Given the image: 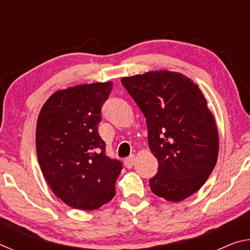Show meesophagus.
I'll use <instances>...</instances> for the list:
<instances>
[{
	"label": "esophagus",
	"mask_w": 250,
	"mask_h": 250,
	"mask_svg": "<svg viewBox=\"0 0 250 250\" xmlns=\"http://www.w3.org/2000/svg\"><path fill=\"white\" fill-rule=\"evenodd\" d=\"M134 162H135V156L134 155H130L129 158L125 159V166L128 168L132 167L134 166Z\"/></svg>",
	"instance_id": "34e87169"
}]
</instances>
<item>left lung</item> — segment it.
I'll use <instances>...</instances> for the list:
<instances>
[{
    "mask_svg": "<svg viewBox=\"0 0 250 250\" xmlns=\"http://www.w3.org/2000/svg\"><path fill=\"white\" fill-rule=\"evenodd\" d=\"M121 83L146 117L149 147L159 161L151 191L168 202L193 195L214 170L219 150L216 121L203 92L185 75L168 70Z\"/></svg>",
    "mask_w": 250,
    "mask_h": 250,
    "instance_id": "obj_1",
    "label": "left lung"
}]
</instances>
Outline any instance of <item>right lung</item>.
I'll return each mask as SVG.
<instances>
[{
	"label": "right lung",
	"instance_id": "obj_1",
	"mask_svg": "<svg viewBox=\"0 0 250 250\" xmlns=\"http://www.w3.org/2000/svg\"><path fill=\"white\" fill-rule=\"evenodd\" d=\"M112 82L77 84L46 100L37 119L36 152L55 195L76 209L94 210L112 200L122 163L105 155L98 133L101 107Z\"/></svg>",
	"mask_w": 250,
	"mask_h": 250
}]
</instances>
